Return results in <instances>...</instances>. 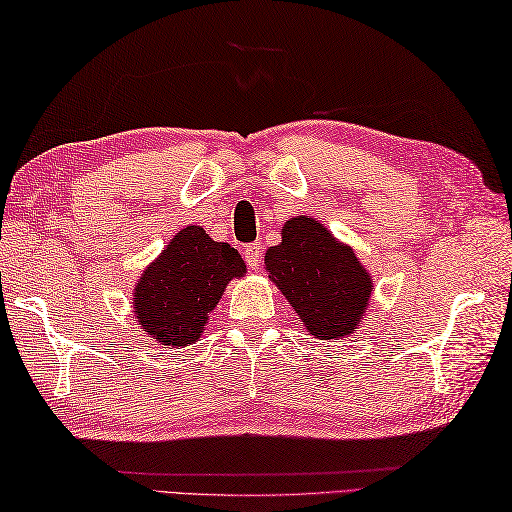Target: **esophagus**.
I'll return each mask as SVG.
<instances>
[{
	"mask_svg": "<svg viewBox=\"0 0 512 512\" xmlns=\"http://www.w3.org/2000/svg\"><path fill=\"white\" fill-rule=\"evenodd\" d=\"M242 256H245V261H247V265L251 267V270H256V267L261 265L263 247L258 245V242H251V245H247L245 251H242Z\"/></svg>",
	"mask_w": 512,
	"mask_h": 512,
	"instance_id": "obj_1",
	"label": "esophagus"
}]
</instances>
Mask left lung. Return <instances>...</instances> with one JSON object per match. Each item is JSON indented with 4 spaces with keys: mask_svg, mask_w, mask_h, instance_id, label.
I'll list each match as a JSON object with an SVG mask.
<instances>
[{
    "mask_svg": "<svg viewBox=\"0 0 512 512\" xmlns=\"http://www.w3.org/2000/svg\"><path fill=\"white\" fill-rule=\"evenodd\" d=\"M281 236V245L267 249L265 267L306 329L320 340L358 329L374 286L354 251L308 215L290 217Z\"/></svg>",
    "mask_w": 512,
    "mask_h": 512,
    "instance_id": "left-lung-1",
    "label": "left lung"
}]
</instances>
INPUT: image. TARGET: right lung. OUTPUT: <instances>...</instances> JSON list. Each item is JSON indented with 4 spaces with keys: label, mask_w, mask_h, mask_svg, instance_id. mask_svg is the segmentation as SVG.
I'll list each match as a JSON object with an SVG mask.
<instances>
[{
    "label": "right lung",
    "mask_w": 512,
    "mask_h": 512,
    "mask_svg": "<svg viewBox=\"0 0 512 512\" xmlns=\"http://www.w3.org/2000/svg\"><path fill=\"white\" fill-rule=\"evenodd\" d=\"M245 274V261L229 242H215L199 226H186L140 276L133 313L152 338L186 347L204 331L233 276Z\"/></svg>",
    "instance_id": "obj_1"
}]
</instances>
